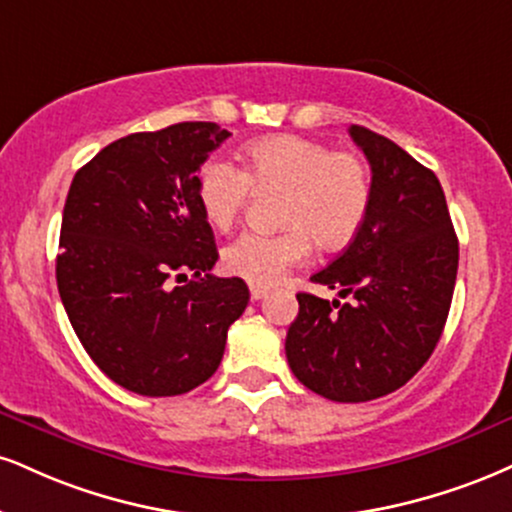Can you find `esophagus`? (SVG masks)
I'll use <instances>...</instances> for the list:
<instances>
[{
	"mask_svg": "<svg viewBox=\"0 0 512 512\" xmlns=\"http://www.w3.org/2000/svg\"><path fill=\"white\" fill-rule=\"evenodd\" d=\"M267 288H262V286H250V298L252 300H262V298H267Z\"/></svg>",
	"mask_w": 512,
	"mask_h": 512,
	"instance_id": "esophagus-1",
	"label": "esophagus"
}]
</instances>
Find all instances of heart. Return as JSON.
I'll use <instances>...</instances> for the list:
<instances>
[{"label":"heart","instance_id":"heart-1","mask_svg":"<svg viewBox=\"0 0 512 512\" xmlns=\"http://www.w3.org/2000/svg\"><path fill=\"white\" fill-rule=\"evenodd\" d=\"M248 171L229 159H209L197 176V202L217 229H229L252 193L281 190V226L286 231H248L221 252L231 276L252 286H274L283 274L307 262L312 240L326 250L348 245L372 205V176L355 152H331L300 135H267L245 150Z\"/></svg>","mask_w":512,"mask_h":512}]
</instances>
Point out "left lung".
I'll use <instances>...</instances> for the list:
<instances>
[{"label":"left lung","mask_w":512,"mask_h":512,"mask_svg":"<svg viewBox=\"0 0 512 512\" xmlns=\"http://www.w3.org/2000/svg\"><path fill=\"white\" fill-rule=\"evenodd\" d=\"M350 138L372 166V205L343 255L312 281L353 303L298 293L286 357L310 391L365 403L408 384L434 353L451 310L458 238L432 169L365 126H350Z\"/></svg>","instance_id":"left-lung-1"}]
</instances>
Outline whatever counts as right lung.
Returning a JSON list of instances; mask_svg holds the SVG:
<instances>
[{
	"label": "right lung",
	"mask_w": 512,
	"mask_h": 512,
	"mask_svg": "<svg viewBox=\"0 0 512 512\" xmlns=\"http://www.w3.org/2000/svg\"><path fill=\"white\" fill-rule=\"evenodd\" d=\"M229 135L209 121L131 133L73 176L57 255L61 303L92 362L140 396L205 384L248 307L243 279L209 274L219 252L197 202V171Z\"/></svg>",
	"instance_id": "add662e5"
}]
</instances>
